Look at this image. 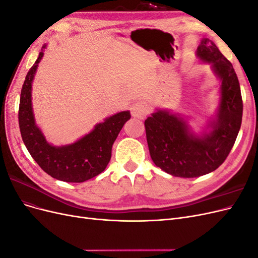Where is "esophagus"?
<instances>
[{
  "label": "esophagus",
  "mask_w": 258,
  "mask_h": 258,
  "mask_svg": "<svg viewBox=\"0 0 258 258\" xmlns=\"http://www.w3.org/2000/svg\"><path fill=\"white\" fill-rule=\"evenodd\" d=\"M147 114V105L142 102V101H138L131 106V115L136 117V118H144Z\"/></svg>",
  "instance_id": "esophagus-1"
}]
</instances>
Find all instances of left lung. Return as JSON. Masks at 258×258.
I'll use <instances>...</instances> for the list:
<instances>
[{
	"mask_svg": "<svg viewBox=\"0 0 258 258\" xmlns=\"http://www.w3.org/2000/svg\"><path fill=\"white\" fill-rule=\"evenodd\" d=\"M196 54L211 64L221 82L220 104L206 129L195 134L187 119L168 110H157L144 122L152 160L178 177L201 176L220 167L236 142L242 121L243 104L232 64L209 38H202Z\"/></svg>",
	"mask_w": 258,
	"mask_h": 258,
	"instance_id": "obj_1",
	"label": "left lung"
}]
</instances>
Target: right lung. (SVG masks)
<instances>
[{
	"label": "right lung",
	"mask_w": 258,
	"mask_h": 258,
	"mask_svg": "<svg viewBox=\"0 0 258 258\" xmlns=\"http://www.w3.org/2000/svg\"><path fill=\"white\" fill-rule=\"evenodd\" d=\"M44 48L46 45L22 85L18 113L21 138L30 155L46 173L59 181L82 183L103 172L111 160L115 140L131 115L129 111H122L106 117L72 144L53 146L48 143L37 127L32 108V82Z\"/></svg>",
	"instance_id": "right-lung-1"
}]
</instances>
